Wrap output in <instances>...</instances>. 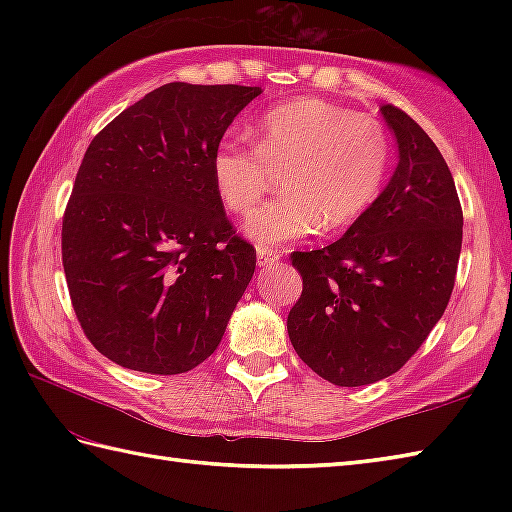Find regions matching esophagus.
Instances as JSON below:
<instances>
[{
  "mask_svg": "<svg viewBox=\"0 0 512 512\" xmlns=\"http://www.w3.org/2000/svg\"><path fill=\"white\" fill-rule=\"evenodd\" d=\"M281 259V253L273 248H257V264L262 268H270Z\"/></svg>",
  "mask_w": 512,
  "mask_h": 512,
  "instance_id": "esophagus-1",
  "label": "esophagus"
}]
</instances>
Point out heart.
<instances>
[{
	"label": "heart",
	"mask_w": 512,
	"mask_h": 512,
	"mask_svg": "<svg viewBox=\"0 0 512 512\" xmlns=\"http://www.w3.org/2000/svg\"><path fill=\"white\" fill-rule=\"evenodd\" d=\"M253 140L255 147L222 140L211 156V176L226 209L246 215L270 187V169H286L284 195L244 222V235L259 248H279L321 228L343 231L376 202L391 165L383 125L321 99L264 112Z\"/></svg>",
	"instance_id": "1"
}]
</instances>
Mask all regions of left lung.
Wrapping results in <instances>:
<instances>
[{"label":"left lung","mask_w":512,"mask_h":512,"mask_svg":"<svg viewBox=\"0 0 512 512\" xmlns=\"http://www.w3.org/2000/svg\"><path fill=\"white\" fill-rule=\"evenodd\" d=\"M380 114L398 145L394 176L341 239L292 253L303 290L290 343L339 387L372 385L418 352L447 310L462 250V206L436 143L398 107Z\"/></svg>","instance_id":"left-lung-1"}]
</instances>
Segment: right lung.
Masks as SVG:
<instances>
[{"mask_svg": "<svg viewBox=\"0 0 512 512\" xmlns=\"http://www.w3.org/2000/svg\"><path fill=\"white\" fill-rule=\"evenodd\" d=\"M246 85L167 83L94 136L65 206L61 253L90 343L116 365L184 374L209 358L255 273L211 156Z\"/></svg>", "mask_w": 512, "mask_h": 512, "instance_id": "1", "label": "right lung"}]
</instances>
